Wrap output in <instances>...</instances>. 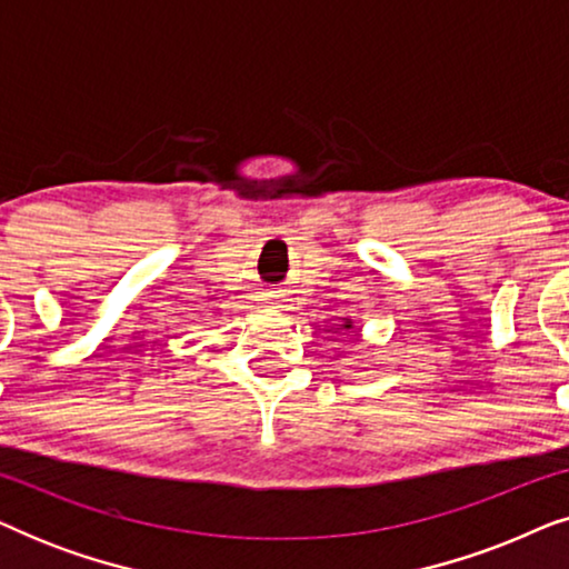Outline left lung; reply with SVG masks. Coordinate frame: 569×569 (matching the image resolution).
<instances>
[{"label":"left lung","mask_w":569,"mask_h":569,"mask_svg":"<svg viewBox=\"0 0 569 569\" xmlns=\"http://www.w3.org/2000/svg\"><path fill=\"white\" fill-rule=\"evenodd\" d=\"M341 329H345V331L352 329V318H345V323H341Z\"/></svg>","instance_id":"left-lung-1"}]
</instances>
